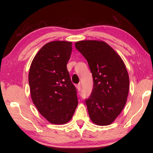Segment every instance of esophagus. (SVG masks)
<instances>
[{
  "label": "esophagus",
  "mask_w": 153,
  "mask_h": 153,
  "mask_svg": "<svg viewBox=\"0 0 153 153\" xmlns=\"http://www.w3.org/2000/svg\"><path fill=\"white\" fill-rule=\"evenodd\" d=\"M76 87H77V91L79 92L80 90H81V84H77V86H76Z\"/></svg>",
  "instance_id": "esophagus-1"
}]
</instances>
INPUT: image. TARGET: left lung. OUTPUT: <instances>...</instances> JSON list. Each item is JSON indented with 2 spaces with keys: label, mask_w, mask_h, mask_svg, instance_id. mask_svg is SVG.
<instances>
[{
  "label": "left lung",
  "mask_w": 153,
  "mask_h": 153,
  "mask_svg": "<svg viewBox=\"0 0 153 153\" xmlns=\"http://www.w3.org/2000/svg\"><path fill=\"white\" fill-rule=\"evenodd\" d=\"M75 46L84 56L94 86L86 99L90 120L98 126L112 123L122 111L129 92L128 71L120 56L103 41L82 40Z\"/></svg>",
  "instance_id": "1"
}]
</instances>
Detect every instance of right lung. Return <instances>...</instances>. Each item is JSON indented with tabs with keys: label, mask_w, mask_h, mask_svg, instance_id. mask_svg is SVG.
I'll use <instances>...</instances> for the list:
<instances>
[{
	"label": "right lung",
	"mask_w": 153,
	"mask_h": 153,
	"mask_svg": "<svg viewBox=\"0 0 153 153\" xmlns=\"http://www.w3.org/2000/svg\"><path fill=\"white\" fill-rule=\"evenodd\" d=\"M71 51V42H48L38 52L30 68L32 101L41 115L53 124L70 121L78 104L77 90L67 69Z\"/></svg>",
	"instance_id": "right-lung-1"
}]
</instances>
